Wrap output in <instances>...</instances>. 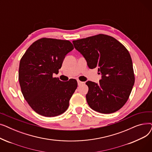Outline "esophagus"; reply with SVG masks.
Wrapping results in <instances>:
<instances>
[{"label": "esophagus", "instance_id": "34e87169", "mask_svg": "<svg viewBox=\"0 0 152 152\" xmlns=\"http://www.w3.org/2000/svg\"><path fill=\"white\" fill-rule=\"evenodd\" d=\"M77 84H78V86H80V85H81V84H83L84 83V82H82V81H79V80H77Z\"/></svg>", "mask_w": 152, "mask_h": 152}]
</instances>
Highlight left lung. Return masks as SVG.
<instances>
[{
  "mask_svg": "<svg viewBox=\"0 0 152 152\" xmlns=\"http://www.w3.org/2000/svg\"><path fill=\"white\" fill-rule=\"evenodd\" d=\"M91 69L98 68L99 84L86 82V100L97 112L110 114L121 108L128 100L135 82L132 61L126 48L114 37L103 34L73 41Z\"/></svg>",
  "mask_w": 152,
  "mask_h": 152,
  "instance_id": "8db88e82",
  "label": "left lung"
}]
</instances>
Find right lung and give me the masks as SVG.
Returning a JSON list of instances; mask_svg holds the SVG:
<instances>
[{
	"label": "right lung",
	"instance_id": "right-lung-1",
	"mask_svg": "<svg viewBox=\"0 0 152 152\" xmlns=\"http://www.w3.org/2000/svg\"><path fill=\"white\" fill-rule=\"evenodd\" d=\"M74 49L66 40L41 38L32 44L20 60L18 79L23 97L39 115L63 113L77 87L76 79L63 82L53 77L66 55Z\"/></svg>",
	"mask_w": 152,
	"mask_h": 152
}]
</instances>
